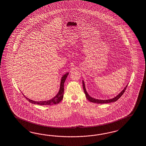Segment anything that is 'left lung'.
<instances>
[{
	"instance_id": "obj_1",
	"label": "left lung",
	"mask_w": 146,
	"mask_h": 146,
	"mask_svg": "<svg viewBox=\"0 0 146 146\" xmlns=\"http://www.w3.org/2000/svg\"><path fill=\"white\" fill-rule=\"evenodd\" d=\"M127 86H125L124 87L123 90H122L120 93L119 94L117 95H116L115 97H113L111 99H108V100H98V99H96V98H94L93 97H91L90 96V95L88 94V93H87V90H86V88H85V83L84 80H82V86H83V89H84V93L85 94V95H86V97L87 100L90 102H93V103H97V104H104V103H112V102H115L117 101V100H119L120 98V97L123 95V94L124 93V92H125V90H126L127 87Z\"/></svg>"
}]
</instances>
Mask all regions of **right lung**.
I'll return each mask as SVG.
<instances>
[{
	"instance_id": "1",
	"label": "right lung",
	"mask_w": 146,
	"mask_h": 146,
	"mask_svg": "<svg viewBox=\"0 0 146 146\" xmlns=\"http://www.w3.org/2000/svg\"><path fill=\"white\" fill-rule=\"evenodd\" d=\"M69 74V72H67L66 74H65L64 75H63V76L61 77V82H60V89L58 92V93H57L56 95L54 97H53L52 99L49 100L48 101H33L32 100H30L29 98L26 97L23 94V95H24V96L25 97L26 100L29 102H30V103L34 104L41 105H51L56 104L59 103L61 101H62V100L63 99L64 97V83L66 80V79L68 75Z\"/></svg>"
}]
</instances>
